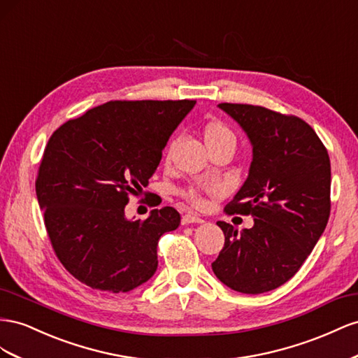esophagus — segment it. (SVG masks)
<instances>
[{
	"mask_svg": "<svg viewBox=\"0 0 358 358\" xmlns=\"http://www.w3.org/2000/svg\"><path fill=\"white\" fill-rule=\"evenodd\" d=\"M182 223H186V224H189V223H203V219H201L199 216H196V214H193V213H187V214H185V216H182Z\"/></svg>",
	"mask_w": 358,
	"mask_h": 358,
	"instance_id": "34e87169",
	"label": "esophagus"
}]
</instances>
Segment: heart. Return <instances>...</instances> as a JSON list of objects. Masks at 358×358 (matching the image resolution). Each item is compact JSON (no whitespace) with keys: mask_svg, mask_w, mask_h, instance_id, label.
Instances as JSON below:
<instances>
[{"mask_svg":"<svg viewBox=\"0 0 358 358\" xmlns=\"http://www.w3.org/2000/svg\"><path fill=\"white\" fill-rule=\"evenodd\" d=\"M203 139H206V144L207 145L220 144V142H224V141H234V142H236V136H234L231 129L227 124H223V122H220V121H213V122H210V124H207L206 130H203ZM172 147H173V142H171V145L168 148V156L171 155ZM185 195L193 203V206L199 207V206H202V203H203L202 196L199 195V192L195 190V189L187 190Z\"/></svg>","mask_w":358,"mask_h":358,"instance_id":"heart-1","label":"heart"}]
</instances>
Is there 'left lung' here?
<instances>
[{"label": "left lung", "instance_id": "obj_1", "mask_svg": "<svg viewBox=\"0 0 358 358\" xmlns=\"http://www.w3.org/2000/svg\"><path fill=\"white\" fill-rule=\"evenodd\" d=\"M217 106L252 145L249 176L224 210L252 214L253 227L238 232L217 222L224 246L211 268L234 291L262 294L288 282L322 236L330 216V157L301 118L253 105Z\"/></svg>", "mask_w": 358, "mask_h": 358}]
</instances>
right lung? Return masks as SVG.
Returning a JSON list of instances; mask_svg holds the SVG:
<instances>
[{"instance_id": "1", "label": "right lung", "mask_w": 358, "mask_h": 358, "mask_svg": "<svg viewBox=\"0 0 358 358\" xmlns=\"http://www.w3.org/2000/svg\"><path fill=\"white\" fill-rule=\"evenodd\" d=\"M195 100L108 101L49 138L36 193L58 259L87 287L129 292L157 270V243L180 227L172 207L126 217ZM157 206V203H156Z\"/></svg>"}]
</instances>
